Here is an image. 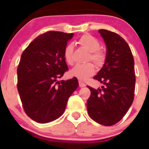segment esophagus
I'll return each instance as SVG.
<instances>
[{"label": "esophagus", "mask_w": 149, "mask_h": 149, "mask_svg": "<svg viewBox=\"0 0 149 149\" xmlns=\"http://www.w3.org/2000/svg\"><path fill=\"white\" fill-rule=\"evenodd\" d=\"M78 83H79V86L80 87V88H83V87L85 86V83H83V82H82L81 80H79V81H78Z\"/></svg>", "instance_id": "esophagus-1"}]
</instances>
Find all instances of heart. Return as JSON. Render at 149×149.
<instances>
[{
	"instance_id": "b5f03b06",
	"label": "heart",
	"mask_w": 149,
	"mask_h": 149,
	"mask_svg": "<svg viewBox=\"0 0 149 149\" xmlns=\"http://www.w3.org/2000/svg\"><path fill=\"white\" fill-rule=\"evenodd\" d=\"M77 43L80 47L89 52L88 61H93L98 68H101L107 60V54L100 49L101 44L98 39L90 34H84L78 38ZM73 45L68 44L64 49V57L68 64H73ZM95 67L92 63L76 65L70 71V74L80 80H85L95 73Z\"/></svg>"
}]
</instances>
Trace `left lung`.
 <instances>
[{
    "label": "left lung",
    "mask_w": 149,
    "mask_h": 149,
    "mask_svg": "<svg viewBox=\"0 0 149 149\" xmlns=\"http://www.w3.org/2000/svg\"><path fill=\"white\" fill-rule=\"evenodd\" d=\"M99 32L107 45V60L94 79L102 88L88 86L91 94L87 102L90 118L101 125L118 123L131 107L134 97V61L130 46L120 36L106 29Z\"/></svg>",
    "instance_id": "1"
}]
</instances>
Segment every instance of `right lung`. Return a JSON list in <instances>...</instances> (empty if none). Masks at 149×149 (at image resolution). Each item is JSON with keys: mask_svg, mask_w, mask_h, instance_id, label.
<instances>
[{"mask_svg": "<svg viewBox=\"0 0 149 149\" xmlns=\"http://www.w3.org/2000/svg\"><path fill=\"white\" fill-rule=\"evenodd\" d=\"M73 33L49 31L36 38L22 52L17 67V90L27 116L39 123L62 115L78 87L76 77L58 79L69 70L64 49Z\"/></svg>", "mask_w": 149, "mask_h": 149, "instance_id": "add662e5", "label": "right lung"}]
</instances>
